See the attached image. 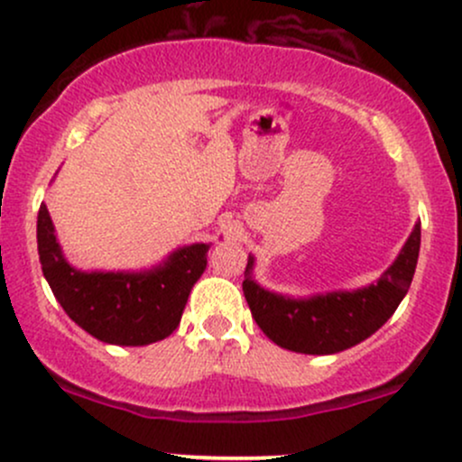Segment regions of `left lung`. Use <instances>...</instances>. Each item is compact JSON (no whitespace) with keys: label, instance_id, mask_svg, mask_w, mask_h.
I'll list each match as a JSON object with an SVG mask.
<instances>
[{"label":"left lung","instance_id":"left-lung-1","mask_svg":"<svg viewBox=\"0 0 462 462\" xmlns=\"http://www.w3.org/2000/svg\"><path fill=\"white\" fill-rule=\"evenodd\" d=\"M420 247V223H417L399 252L397 261L371 287L357 291H333L307 300L278 296L252 281L250 256L245 267L243 293L261 331L287 351L307 355H331L351 348L371 337L388 320L408 293Z\"/></svg>","mask_w":462,"mask_h":462}]
</instances>
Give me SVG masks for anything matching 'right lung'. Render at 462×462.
I'll list each match as a JSON object with an SVG mask.
<instances>
[{
	"instance_id": "obj_1",
	"label": "right lung",
	"mask_w": 462,
	"mask_h": 462,
	"mask_svg": "<svg viewBox=\"0 0 462 462\" xmlns=\"http://www.w3.org/2000/svg\"><path fill=\"white\" fill-rule=\"evenodd\" d=\"M37 243L43 276L63 311L89 336L118 346H144L175 331L210 247H180L149 272H79L60 252L45 204L39 208Z\"/></svg>"
}]
</instances>
